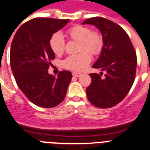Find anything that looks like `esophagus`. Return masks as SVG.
Listing matches in <instances>:
<instances>
[{
    "label": "esophagus",
    "mask_w": 150,
    "mask_h": 150,
    "mask_svg": "<svg viewBox=\"0 0 150 150\" xmlns=\"http://www.w3.org/2000/svg\"><path fill=\"white\" fill-rule=\"evenodd\" d=\"M82 74H80V73H76V72H74L73 73V76H75V77H79V76H81Z\"/></svg>",
    "instance_id": "34e87169"
}]
</instances>
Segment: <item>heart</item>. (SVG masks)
Returning <instances> with one entry per match:
<instances>
[{"instance_id": "1", "label": "heart", "mask_w": 150, "mask_h": 150, "mask_svg": "<svg viewBox=\"0 0 150 150\" xmlns=\"http://www.w3.org/2000/svg\"><path fill=\"white\" fill-rule=\"evenodd\" d=\"M67 34L71 40L78 41L79 52L83 50L86 51L67 58L63 62V66L65 68L71 70L82 71L88 67L91 59V54L86 51L94 54H98L103 47V38L97 31L90 30L88 27L81 25H76L70 27L67 31ZM49 47L57 55H60L63 53L65 40L61 33H54L52 34L49 39Z\"/></svg>"}]
</instances>
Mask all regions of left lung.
<instances>
[{
  "mask_svg": "<svg viewBox=\"0 0 150 150\" xmlns=\"http://www.w3.org/2000/svg\"><path fill=\"white\" fill-rule=\"evenodd\" d=\"M82 24L98 28L103 46L93 68L105 71L90 74L91 83L86 89L88 100L98 108L114 106L125 98L134 83L137 67L136 52L127 33L121 26L103 17H94Z\"/></svg>",
  "mask_w": 150,
  "mask_h": 150,
  "instance_id": "1",
  "label": "left lung"
}]
</instances>
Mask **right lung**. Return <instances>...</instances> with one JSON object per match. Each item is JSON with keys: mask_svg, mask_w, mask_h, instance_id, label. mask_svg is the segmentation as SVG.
<instances>
[{"mask_svg": "<svg viewBox=\"0 0 150 150\" xmlns=\"http://www.w3.org/2000/svg\"><path fill=\"white\" fill-rule=\"evenodd\" d=\"M69 22L33 18L21 25L11 42L10 63L16 83L28 99L40 107L52 108L62 103L71 81L69 71H60L56 77L47 72L54 59L50 38Z\"/></svg>", "mask_w": 150, "mask_h": 150, "instance_id": "add662e5", "label": "right lung"}]
</instances>
